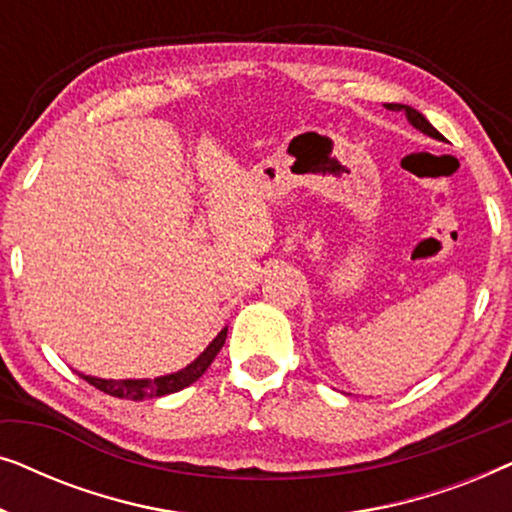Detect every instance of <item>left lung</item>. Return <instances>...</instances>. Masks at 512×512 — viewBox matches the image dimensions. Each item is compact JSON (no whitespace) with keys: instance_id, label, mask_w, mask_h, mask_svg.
Masks as SVG:
<instances>
[{"instance_id":"8db88e82","label":"left lung","mask_w":512,"mask_h":512,"mask_svg":"<svg viewBox=\"0 0 512 512\" xmlns=\"http://www.w3.org/2000/svg\"><path fill=\"white\" fill-rule=\"evenodd\" d=\"M387 109H391V111H403L405 114V118H408V121L415 125L417 130H422L424 135H429V137H433V139H440V142H445V137L440 135V132L433 128V125L426 121V118L419 114L417 109H412V107H408V104H387Z\"/></svg>"}]
</instances>
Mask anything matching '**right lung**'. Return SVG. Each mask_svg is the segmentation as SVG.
I'll return each instance as SVG.
<instances>
[{"label": "right lung", "instance_id": "obj_1", "mask_svg": "<svg viewBox=\"0 0 512 512\" xmlns=\"http://www.w3.org/2000/svg\"><path fill=\"white\" fill-rule=\"evenodd\" d=\"M228 328L216 335V338L209 342V347L202 352L198 359L193 363H188L186 368L177 370L172 375H163V377H153V380H102V377H90V375H81L88 384H93L95 389L104 391V394L116 396V398H130V401H144V398H158V396H167L174 394V391L186 389L188 384H193L202 373L212 366V361L216 359V354L221 352L223 342H226Z\"/></svg>", "mask_w": 512, "mask_h": 512}]
</instances>
